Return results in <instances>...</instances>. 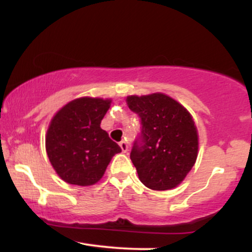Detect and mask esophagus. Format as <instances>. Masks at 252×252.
Masks as SVG:
<instances>
[{
  "instance_id": "esophagus-1",
  "label": "esophagus",
  "mask_w": 252,
  "mask_h": 252,
  "mask_svg": "<svg viewBox=\"0 0 252 252\" xmlns=\"http://www.w3.org/2000/svg\"><path fill=\"white\" fill-rule=\"evenodd\" d=\"M120 147H121V149H122V152L123 153H126L129 150V144H128V142H126V141H121L120 142Z\"/></svg>"
}]
</instances>
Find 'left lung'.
I'll return each mask as SVG.
<instances>
[{"label":"left lung","instance_id":"8db88e82","mask_svg":"<svg viewBox=\"0 0 252 252\" xmlns=\"http://www.w3.org/2000/svg\"><path fill=\"white\" fill-rule=\"evenodd\" d=\"M126 104L141 120V135L130 153L141 182L154 190L174 189L198 156V132L192 116L163 94L129 96Z\"/></svg>","mask_w":252,"mask_h":252}]
</instances>
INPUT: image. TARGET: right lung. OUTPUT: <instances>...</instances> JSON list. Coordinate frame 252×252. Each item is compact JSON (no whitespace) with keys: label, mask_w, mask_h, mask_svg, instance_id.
Segmentation results:
<instances>
[{"label":"right lung","mask_w":252,"mask_h":252,"mask_svg":"<svg viewBox=\"0 0 252 252\" xmlns=\"http://www.w3.org/2000/svg\"><path fill=\"white\" fill-rule=\"evenodd\" d=\"M111 100L83 97L63 106L52 118L46 152L63 181L91 186L102 179L112 156L121 153L116 142L100 128Z\"/></svg>","instance_id":"obj_1"}]
</instances>
